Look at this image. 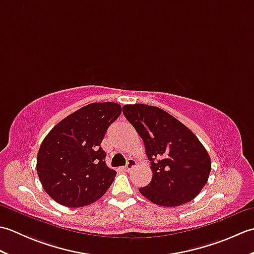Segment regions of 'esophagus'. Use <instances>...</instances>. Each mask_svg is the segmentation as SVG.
I'll return each mask as SVG.
<instances>
[{
  "mask_svg": "<svg viewBox=\"0 0 254 254\" xmlns=\"http://www.w3.org/2000/svg\"><path fill=\"white\" fill-rule=\"evenodd\" d=\"M135 165H136V161H135V160L132 159V158H128V159H127V163L126 166L123 167V169L126 170V171H130Z\"/></svg>",
  "mask_w": 254,
  "mask_h": 254,
  "instance_id": "obj_1",
  "label": "esophagus"
}]
</instances>
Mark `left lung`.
Wrapping results in <instances>:
<instances>
[{
	"label": "left lung",
	"instance_id": "obj_1",
	"mask_svg": "<svg viewBox=\"0 0 254 254\" xmlns=\"http://www.w3.org/2000/svg\"><path fill=\"white\" fill-rule=\"evenodd\" d=\"M123 115L142 137L153 178L141 194L160 206L192 201L206 185L210 158L191 130L157 107L123 106Z\"/></svg>",
	"mask_w": 254,
	"mask_h": 254
}]
</instances>
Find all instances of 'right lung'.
I'll list each match as a JSON object with an SVG mask.
<instances>
[{
	"instance_id": "obj_1",
	"label": "right lung",
	"mask_w": 254,
	"mask_h": 254,
	"mask_svg": "<svg viewBox=\"0 0 254 254\" xmlns=\"http://www.w3.org/2000/svg\"><path fill=\"white\" fill-rule=\"evenodd\" d=\"M121 113L116 102H95L73 112L52 128L41 143L37 172L45 191L67 207L100 198L117 172L106 165L101 142Z\"/></svg>"
}]
</instances>
